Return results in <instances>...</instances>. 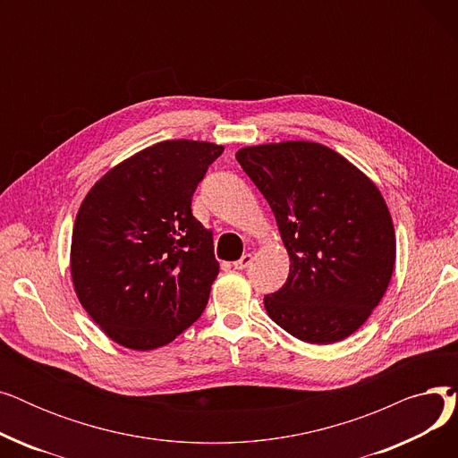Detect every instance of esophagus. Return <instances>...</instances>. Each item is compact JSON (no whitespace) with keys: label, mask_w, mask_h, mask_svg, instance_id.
Wrapping results in <instances>:
<instances>
[{"label":"esophagus","mask_w":458,"mask_h":458,"mask_svg":"<svg viewBox=\"0 0 458 458\" xmlns=\"http://www.w3.org/2000/svg\"><path fill=\"white\" fill-rule=\"evenodd\" d=\"M250 261H252V254H243L237 261H233V269H239V271L247 269L250 266Z\"/></svg>","instance_id":"34e87169"}]
</instances>
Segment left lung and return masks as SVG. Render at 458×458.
<instances>
[{"label": "left lung", "instance_id": "8db88e82", "mask_svg": "<svg viewBox=\"0 0 458 458\" xmlns=\"http://www.w3.org/2000/svg\"><path fill=\"white\" fill-rule=\"evenodd\" d=\"M235 159L269 202L290 275L263 299L269 318L306 344L342 342L388 290L395 230L378 187L311 140L256 144Z\"/></svg>", "mask_w": 458, "mask_h": 458}]
</instances>
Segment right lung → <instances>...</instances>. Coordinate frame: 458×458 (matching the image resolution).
<instances>
[{"instance_id":"1","label":"right lung","mask_w":458,"mask_h":458,"mask_svg":"<svg viewBox=\"0 0 458 458\" xmlns=\"http://www.w3.org/2000/svg\"><path fill=\"white\" fill-rule=\"evenodd\" d=\"M225 147L163 140L113 166L76 215L70 273L90 319L118 345L171 344L204 311L219 275L191 199Z\"/></svg>"}]
</instances>
